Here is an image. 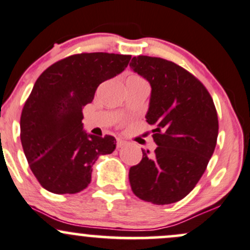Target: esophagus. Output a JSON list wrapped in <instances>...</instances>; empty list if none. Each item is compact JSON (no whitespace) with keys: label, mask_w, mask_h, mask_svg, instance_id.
<instances>
[{"label":"esophagus","mask_w":250,"mask_h":250,"mask_svg":"<svg viewBox=\"0 0 250 250\" xmlns=\"http://www.w3.org/2000/svg\"><path fill=\"white\" fill-rule=\"evenodd\" d=\"M125 141L122 140V139H117V140H116V146H117V148H120V147H122L123 145H125Z\"/></svg>","instance_id":"1"}]
</instances>
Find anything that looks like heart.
<instances>
[{"instance_id": "b5f03b06", "label": "heart", "mask_w": 250, "mask_h": 250, "mask_svg": "<svg viewBox=\"0 0 250 250\" xmlns=\"http://www.w3.org/2000/svg\"><path fill=\"white\" fill-rule=\"evenodd\" d=\"M130 78H140V77H136V75H132V77Z\"/></svg>"}]
</instances>
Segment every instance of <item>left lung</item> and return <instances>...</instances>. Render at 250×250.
<instances>
[{
  "instance_id": "1",
  "label": "left lung",
  "mask_w": 250,
  "mask_h": 250,
  "mask_svg": "<svg viewBox=\"0 0 250 250\" xmlns=\"http://www.w3.org/2000/svg\"><path fill=\"white\" fill-rule=\"evenodd\" d=\"M130 68L151 85L146 121L157 148L143 149V159L129 170L133 193L154 205L187 196L206 170L218 136L213 99L199 79L160 57L136 56Z\"/></svg>"
}]
</instances>
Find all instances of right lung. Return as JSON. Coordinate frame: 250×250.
<instances>
[{
  "instance_id": "add662e5",
  "label": "right lung",
  "mask_w": 250,
  "mask_h": 250,
  "mask_svg": "<svg viewBox=\"0 0 250 250\" xmlns=\"http://www.w3.org/2000/svg\"><path fill=\"white\" fill-rule=\"evenodd\" d=\"M130 55L83 52L60 60L37 79L22 107L20 139L33 175L46 190L75 194L91 182L101 154L116 148L115 138L83 129V107L97 87L125 69Z\"/></svg>"
}]
</instances>
